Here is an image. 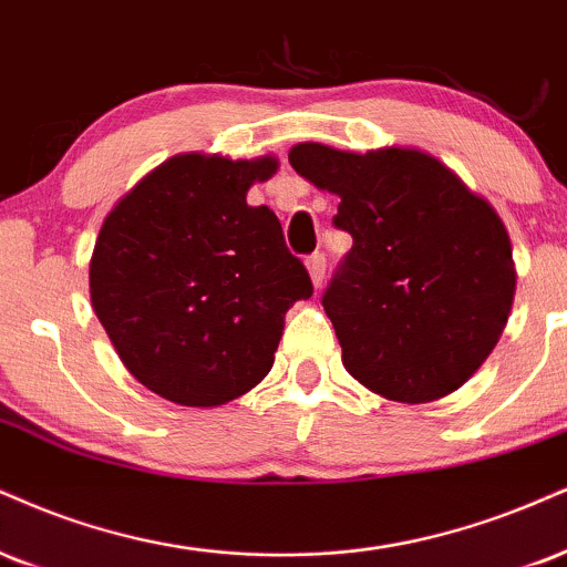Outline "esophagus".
Segmentation results:
<instances>
[{
    "instance_id": "esophagus-1",
    "label": "esophagus",
    "mask_w": 567,
    "mask_h": 567,
    "mask_svg": "<svg viewBox=\"0 0 567 567\" xmlns=\"http://www.w3.org/2000/svg\"><path fill=\"white\" fill-rule=\"evenodd\" d=\"M306 266H309V275H311V282L322 285L324 282V269H327V258L322 250H317V254H311L309 258H306Z\"/></svg>"
}]
</instances>
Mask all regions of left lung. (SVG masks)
Instances as JSON below:
<instances>
[{
	"instance_id": "1",
	"label": "left lung",
	"mask_w": 567,
	"mask_h": 567,
	"mask_svg": "<svg viewBox=\"0 0 567 567\" xmlns=\"http://www.w3.org/2000/svg\"><path fill=\"white\" fill-rule=\"evenodd\" d=\"M288 158L340 197L332 224L353 237L322 296L346 370L404 404L456 391L513 309V245L496 210L420 150L303 142Z\"/></svg>"
}]
</instances>
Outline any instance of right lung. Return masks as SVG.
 <instances>
[{"label": "right lung", "instance_id": "right-lung-1", "mask_svg": "<svg viewBox=\"0 0 567 567\" xmlns=\"http://www.w3.org/2000/svg\"><path fill=\"white\" fill-rule=\"evenodd\" d=\"M275 158L176 155L102 224L89 290L126 370L182 406L248 393L275 364L285 313L311 298L275 210L248 206Z\"/></svg>", "mask_w": 567, "mask_h": 567}]
</instances>
